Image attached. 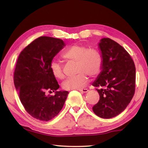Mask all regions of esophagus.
<instances>
[{"label": "esophagus", "instance_id": "obj_1", "mask_svg": "<svg viewBox=\"0 0 148 148\" xmlns=\"http://www.w3.org/2000/svg\"><path fill=\"white\" fill-rule=\"evenodd\" d=\"M79 91L82 92H87L89 91V90L87 89H79Z\"/></svg>", "mask_w": 148, "mask_h": 148}]
</instances>
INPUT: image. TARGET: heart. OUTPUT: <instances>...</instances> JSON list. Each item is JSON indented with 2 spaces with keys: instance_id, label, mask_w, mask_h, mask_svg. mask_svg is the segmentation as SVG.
Instances as JSON below:
<instances>
[{
  "instance_id": "b5f03b06",
  "label": "heart",
  "mask_w": 148,
  "mask_h": 148,
  "mask_svg": "<svg viewBox=\"0 0 148 148\" xmlns=\"http://www.w3.org/2000/svg\"><path fill=\"white\" fill-rule=\"evenodd\" d=\"M62 58L67 61L76 62L77 74L69 77L64 82L63 87L66 90L81 89L86 86L88 76L96 77L101 73L103 58L99 50L89 48L81 44H74L68 47L62 54ZM51 74L57 79H63L64 74L62 65L56 61L50 62Z\"/></svg>"
}]
</instances>
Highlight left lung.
Listing matches in <instances>:
<instances>
[{
    "label": "left lung",
    "mask_w": 148,
    "mask_h": 148,
    "mask_svg": "<svg viewBox=\"0 0 148 148\" xmlns=\"http://www.w3.org/2000/svg\"><path fill=\"white\" fill-rule=\"evenodd\" d=\"M99 47L103 64L92 86L98 87L100 99L92 110L101 118L110 119L121 113L133 97L136 68L128 52L113 40L101 39Z\"/></svg>",
    "instance_id": "obj_1"
}]
</instances>
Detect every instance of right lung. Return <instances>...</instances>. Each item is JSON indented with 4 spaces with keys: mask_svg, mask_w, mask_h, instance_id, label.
I'll list each match as a JSON object with an SVG mask.
<instances>
[{
    "mask_svg": "<svg viewBox=\"0 0 148 148\" xmlns=\"http://www.w3.org/2000/svg\"><path fill=\"white\" fill-rule=\"evenodd\" d=\"M64 46L61 39L40 36L20 53L14 71V82L20 101L27 113L40 121H49L63 107L68 91H57L59 86L51 74L50 62ZM56 95L47 96V92Z\"/></svg>",
    "mask_w": 148,
    "mask_h": 148,
    "instance_id": "1",
    "label": "right lung"
}]
</instances>
